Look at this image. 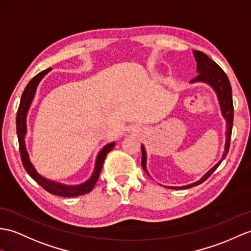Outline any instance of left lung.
<instances>
[{
    "label": "left lung",
    "mask_w": 251,
    "mask_h": 251,
    "mask_svg": "<svg viewBox=\"0 0 251 251\" xmlns=\"http://www.w3.org/2000/svg\"><path fill=\"white\" fill-rule=\"evenodd\" d=\"M194 55L197 62V74L198 75L190 81L191 83H205L208 86H211L213 91L215 92V94L217 96L218 102H219V107H220V111L223 118L226 120V143H225V151L223 153V156H221L220 160L215 165L213 168L209 169V170L197 182H194L188 185L185 186H165L167 188H171V189H187L190 187H194V186L199 185L201 183L204 182L206 178L211 176V174L216 170V169L219 167L226 154L229 152V148H230V140H231V133H232V126H233V115H234V110H233V100H232V89H231V84L228 75H226V73L220 68L217 63H215L212 59L203 53L201 51L194 50ZM141 151H142V159H141V164L143 170L147 172L149 176L150 173L147 169V162H148V155H147V150H145L144 145H141Z\"/></svg>",
    "instance_id": "obj_1"
}]
</instances>
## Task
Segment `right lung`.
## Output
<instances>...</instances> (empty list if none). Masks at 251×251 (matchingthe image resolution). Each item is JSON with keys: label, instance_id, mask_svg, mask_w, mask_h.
<instances>
[{"label": "right lung", "instance_id": "obj_1", "mask_svg": "<svg viewBox=\"0 0 251 251\" xmlns=\"http://www.w3.org/2000/svg\"><path fill=\"white\" fill-rule=\"evenodd\" d=\"M50 71H51V68H48V69H46V71H43L42 73H39L38 75H35L30 82H28L25 91H23V93H22L19 109H18V112H17V119H16L17 136H18V141H19L21 160H22L23 167H25L26 172L30 174V176L34 180H36V182L40 186H42L44 189L50 192V194L60 196V197H68V198L69 197H77V196L87 194V192H90L93 188H94L99 174H100V171L102 169L104 158H106V156L110 152V151L114 148L115 142L106 144L100 151H99L97 156H96L94 170H93L92 176H90L89 179H86L83 183L75 184V185L60 183V182H56V180L43 176L42 174H40L36 170V168H35V166L32 164L30 155H28L27 149H26V144H25V136L27 132L26 118H27L28 110H30L32 101L35 97V94H36L37 86H38L40 81L43 80V78Z\"/></svg>", "mask_w": 251, "mask_h": 251}]
</instances>
